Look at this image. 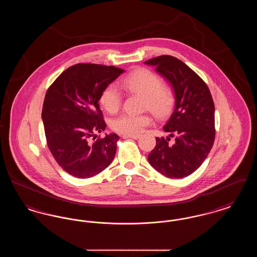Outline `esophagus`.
Here are the masks:
<instances>
[{
    "label": "esophagus",
    "instance_id": "34e87169",
    "mask_svg": "<svg viewBox=\"0 0 257 257\" xmlns=\"http://www.w3.org/2000/svg\"><path fill=\"white\" fill-rule=\"evenodd\" d=\"M123 139H134V140H137V139H139L140 138V135H123L122 136Z\"/></svg>",
    "mask_w": 257,
    "mask_h": 257
}]
</instances>
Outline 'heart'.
Masks as SVG:
<instances>
[{
	"label": "heart",
	"mask_w": 257,
	"mask_h": 257,
	"mask_svg": "<svg viewBox=\"0 0 257 257\" xmlns=\"http://www.w3.org/2000/svg\"><path fill=\"white\" fill-rule=\"evenodd\" d=\"M123 89L145 96L144 107L156 117L164 118L171 113L175 105V92L171 86L165 85L159 75L147 68H140L126 75L118 81ZM99 102L109 113H114L121 105V93L114 84H110L102 90ZM151 122V116L145 112L141 114L122 113L110 121L111 129L119 134L136 135Z\"/></svg>",
	"instance_id": "b5f03b06"
}]
</instances>
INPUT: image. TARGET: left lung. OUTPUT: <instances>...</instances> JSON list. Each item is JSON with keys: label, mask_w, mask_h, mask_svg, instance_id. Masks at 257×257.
<instances>
[{"label": "left lung", "mask_w": 257, "mask_h": 257, "mask_svg": "<svg viewBox=\"0 0 257 257\" xmlns=\"http://www.w3.org/2000/svg\"><path fill=\"white\" fill-rule=\"evenodd\" d=\"M165 76L175 92V109L164 126L170 133L156 138V146L148 154L150 165L169 178H182L196 171L214 145L215 106L206 83L183 61L169 55L148 61ZM171 137L175 144L168 145Z\"/></svg>", "instance_id": "8db88e82"}]
</instances>
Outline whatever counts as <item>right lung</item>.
<instances>
[{"instance_id":"right-lung-1","label":"right lung","mask_w":257,"mask_h":257,"mask_svg":"<svg viewBox=\"0 0 257 257\" xmlns=\"http://www.w3.org/2000/svg\"><path fill=\"white\" fill-rule=\"evenodd\" d=\"M122 72L112 65L77 63L46 92L42 108L46 143L59 166L74 177H92L114 158L119 137L99 135L95 139L107 126L98 101L104 87Z\"/></svg>"}]
</instances>
